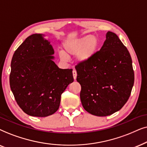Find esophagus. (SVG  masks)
Returning <instances> with one entry per match:
<instances>
[{
    "label": "esophagus",
    "instance_id": "34e87169",
    "mask_svg": "<svg viewBox=\"0 0 147 147\" xmlns=\"http://www.w3.org/2000/svg\"><path fill=\"white\" fill-rule=\"evenodd\" d=\"M72 75H73V78L74 79H77V71H76L75 70H73V71H72Z\"/></svg>",
    "mask_w": 147,
    "mask_h": 147
}]
</instances>
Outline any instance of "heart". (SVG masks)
Listing matches in <instances>:
<instances>
[{
    "mask_svg": "<svg viewBox=\"0 0 147 147\" xmlns=\"http://www.w3.org/2000/svg\"><path fill=\"white\" fill-rule=\"evenodd\" d=\"M98 40L95 36L87 35L66 41L63 45V49L66 55L77 56L78 62L85 63L93 57L98 48ZM59 56L62 61L67 60L63 52L59 53Z\"/></svg>",
    "mask_w": 147,
    "mask_h": 147,
    "instance_id": "1",
    "label": "heart"
}]
</instances>
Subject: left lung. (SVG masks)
<instances>
[{
  "label": "left lung",
  "instance_id": "8db88e82",
  "mask_svg": "<svg viewBox=\"0 0 147 147\" xmlns=\"http://www.w3.org/2000/svg\"><path fill=\"white\" fill-rule=\"evenodd\" d=\"M81 86L83 108L97 116L120 110L130 97L134 81L130 54L118 36L107 31L100 50L89 61L75 66Z\"/></svg>",
  "mask_w": 147,
  "mask_h": 147
}]
</instances>
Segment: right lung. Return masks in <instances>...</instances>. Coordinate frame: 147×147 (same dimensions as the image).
<instances>
[{
	"mask_svg": "<svg viewBox=\"0 0 147 147\" xmlns=\"http://www.w3.org/2000/svg\"><path fill=\"white\" fill-rule=\"evenodd\" d=\"M43 34L25 39L13 54L10 87L25 113L46 117L59 108L62 93L74 81L72 69H62L53 61L54 49Z\"/></svg>",
	"mask_w": 147,
	"mask_h": 147,
	"instance_id": "add662e5",
	"label": "right lung"
}]
</instances>
